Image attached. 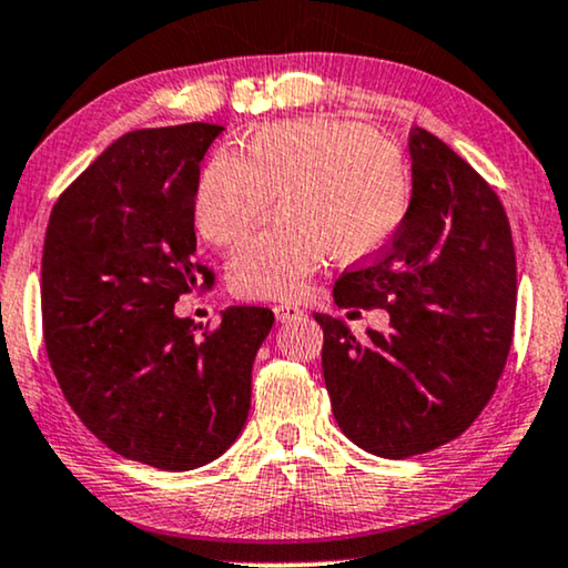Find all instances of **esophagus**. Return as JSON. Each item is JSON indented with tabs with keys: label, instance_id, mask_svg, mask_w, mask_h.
<instances>
[{
	"label": "esophagus",
	"instance_id": "34e87169",
	"mask_svg": "<svg viewBox=\"0 0 568 568\" xmlns=\"http://www.w3.org/2000/svg\"><path fill=\"white\" fill-rule=\"evenodd\" d=\"M272 312H275V316H277V322H293V320H301V316H304V308H298V306H293V304H277L275 308H272Z\"/></svg>",
	"mask_w": 568,
	"mask_h": 568
}]
</instances>
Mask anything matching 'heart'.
<instances>
[{
	"label": "heart",
	"instance_id": "1",
	"mask_svg": "<svg viewBox=\"0 0 568 568\" xmlns=\"http://www.w3.org/2000/svg\"><path fill=\"white\" fill-rule=\"evenodd\" d=\"M241 153L210 158L194 192L196 229L217 246L244 239L277 194L283 215L231 256L239 296H298L327 252L337 262L363 260L403 223L410 200L403 155L358 124L280 121L256 130Z\"/></svg>",
	"mask_w": 568,
	"mask_h": 568
}]
</instances>
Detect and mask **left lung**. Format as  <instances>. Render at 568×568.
Returning a JSON list of instances; mask_svg holds the SVG:
<instances>
[{"instance_id":"left-lung-1","label":"left lung","mask_w":568,"mask_h":568,"mask_svg":"<svg viewBox=\"0 0 568 568\" xmlns=\"http://www.w3.org/2000/svg\"><path fill=\"white\" fill-rule=\"evenodd\" d=\"M413 194L395 239L335 283L339 308H384L389 329H324L332 415L368 455L405 459L457 438L494 397L517 308L504 205L480 173L426 130L407 138Z\"/></svg>"}]
</instances>
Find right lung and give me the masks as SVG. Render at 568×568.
I'll return each mask as SVG.
<instances>
[{"mask_svg":"<svg viewBox=\"0 0 568 568\" xmlns=\"http://www.w3.org/2000/svg\"><path fill=\"white\" fill-rule=\"evenodd\" d=\"M217 124L138 130L103 150L51 210L43 337L59 387L105 447L158 470L213 463L252 405L275 314L229 306L213 332L176 316L213 283L194 262V192Z\"/></svg>","mask_w":568,"mask_h":568,"instance_id":"obj_1","label":"right lung"}]
</instances>
